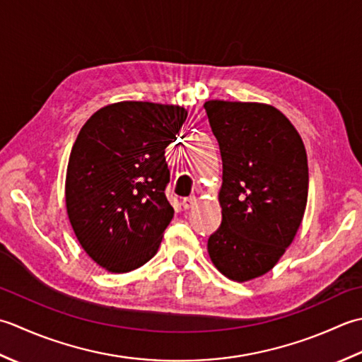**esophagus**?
<instances>
[{"instance_id":"34e87169","label":"esophagus","mask_w":362,"mask_h":362,"mask_svg":"<svg viewBox=\"0 0 362 362\" xmlns=\"http://www.w3.org/2000/svg\"><path fill=\"white\" fill-rule=\"evenodd\" d=\"M197 203V198L195 197H186V198H182V202H181V204H182V208L184 209H190V208H194V204Z\"/></svg>"}]
</instances>
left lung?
<instances>
[{
	"instance_id": "8db88e82",
	"label": "left lung",
	"mask_w": 362,
	"mask_h": 362,
	"mask_svg": "<svg viewBox=\"0 0 362 362\" xmlns=\"http://www.w3.org/2000/svg\"><path fill=\"white\" fill-rule=\"evenodd\" d=\"M223 164L222 223L208 239L214 265L248 281L274 267L291 245L308 202V159L300 134L278 109L206 101Z\"/></svg>"
}]
</instances>
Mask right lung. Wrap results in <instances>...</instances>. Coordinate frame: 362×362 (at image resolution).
Segmentation results:
<instances>
[{
    "instance_id": "right-lung-1",
    "label": "right lung",
    "mask_w": 362,
    "mask_h": 362,
    "mask_svg": "<svg viewBox=\"0 0 362 362\" xmlns=\"http://www.w3.org/2000/svg\"><path fill=\"white\" fill-rule=\"evenodd\" d=\"M186 119L180 106L122 101L100 109L79 131L65 203L79 243L106 270L124 274L156 255L175 214L165 197V148Z\"/></svg>"
}]
</instances>
